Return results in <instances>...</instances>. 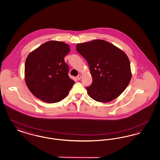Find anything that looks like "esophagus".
Here are the masks:
<instances>
[{
	"instance_id": "esophagus-1",
	"label": "esophagus",
	"mask_w": 160,
	"mask_h": 160,
	"mask_svg": "<svg viewBox=\"0 0 160 160\" xmlns=\"http://www.w3.org/2000/svg\"><path fill=\"white\" fill-rule=\"evenodd\" d=\"M81 78H82V76H81V75H78V76H77V79L78 80H80L81 79Z\"/></svg>"
}]
</instances>
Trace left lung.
Masks as SVG:
<instances>
[{
    "label": "left lung",
    "mask_w": 160,
    "mask_h": 160,
    "mask_svg": "<svg viewBox=\"0 0 160 160\" xmlns=\"http://www.w3.org/2000/svg\"><path fill=\"white\" fill-rule=\"evenodd\" d=\"M76 50L89 67L92 83L86 89L92 99L107 102L125 91L131 72L129 59L123 51L101 39L78 44Z\"/></svg>",
    "instance_id": "left-lung-1"
}]
</instances>
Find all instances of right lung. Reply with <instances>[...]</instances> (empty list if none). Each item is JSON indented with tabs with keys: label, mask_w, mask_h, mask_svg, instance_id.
<instances>
[{
	"label": "right lung",
	"mask_w": 160,
	"mask_h": 160,
	"mask_svg": "<svg viewBox=\"0 0 160 160\" xmlns=\"http://www.w3.org/2000/svg\"><path fill=\"white\" fill-rule=\"evenodd\" d=\"M70 51L67 44L50 41L39 46L26 58L25 82L30 91L44 102L64 99L74 84L68 76L64 57Z\"/></svg>",
	"instance_id": "add662e5"
}]
</instances>
